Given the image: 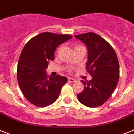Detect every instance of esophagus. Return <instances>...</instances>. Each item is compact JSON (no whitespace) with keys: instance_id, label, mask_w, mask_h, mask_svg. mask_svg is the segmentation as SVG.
<instances>
[{"instance_id":"1","label":"esophagus","mask_w":134,"mask_h":134,"mask_svg":"<svg viewBox=\"0 0 134 134\" xmlns=\"http://www.w3.org/2000/svg\"><path fill=\"white\" fill-rule=\"evenodd\" d=\"M75 81L76 80L73 79V78H70V77H68V81H69V82H75Z\"/></svg>"}]
</instances>
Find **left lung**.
<instances>
[{
  "label": "left lung",
  "instance_id": "8db88e82",
  "mask_svg": "<svg viewBox=\"0 0 134 134\" xmlns=\"http://www.w3.org/2000/svg\"><path fill=\"white\" fill-rule=\"evenodd\" d=\"M75 37L87 46L86 69L92 76L90 81L81 80L84 90L77 94V99L87 107L96 108L107 101L118 84V57L112 46L94 33H86Z\"/></svg>",
  "mask_w": 134,
  "mask_h": 134
}]
</instances>
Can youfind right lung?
<instances>
[{
	"instance_id": "right-lung-1",
	"label": "right lung",
	"mask_w": 134,
	"mask_h": 134,
	"mask_svg": "<svg viewBox=\"0 0 134 134\" xmlns=\"http://www.w3.org/2000/svg\"><path fill=\"white\" fill-rule=\"evenodd\" d=\"M69 35L42 33L30 40L23 48L18 63V85L32 104L44 108L57 100L67 78L46 74L48 62L53 61L55 51L61 44L71 39Z\"/></svg>"
}]
</instances>
